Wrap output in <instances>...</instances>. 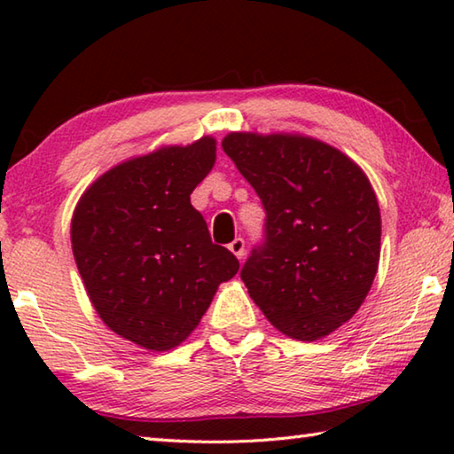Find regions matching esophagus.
Listing matches in <instances>:
<instances>
[{
    "label": "esophagus",
    "mask_w": 454,
    "mask_h": 454,
    "mask_svg": "<svg viewBox=\"0 0 454 454\" xmlns=\"http://www.w3.org/2000/svg\"><path fill=\"white\" fill-rule=\"evenodd\" d=\"M228 248H230V252H232V254H234L238 260H242L244 254H246V244H244L242 238H234V240L230 242Z\"/></svg>",
    "instance_id": "esophagus-1"
}]
</instances>
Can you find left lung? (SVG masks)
I'll list each match as a JSON object with an SVG mask.
<instances>
[{
    "label": "left lung",
    "mask_w": 454,
    "mask_h": 454,
    "mask_svg": "<svg viewBox=\"0 0 454 454\" xmlns=\"http://www.w3.org/2000/svg\"><path fill=\"white\" fill-rule=\"evenodd\" d=\"M222 148L266 210L240 278L290 338L318 340L355 317L379 270L380 208L364 172L298 134L232 132Z\"/></svg>",
    "instance_id": "1"
}]
</instances>
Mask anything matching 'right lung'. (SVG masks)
<instances>
[{
	"mask_svg": "<svg viewBox=\"0 0 454 454\" xmlns=\"http://www.w3.org/2000/svg\"><path fill=\"white\" fill-rule=\"evenodd\" d=\"M216 162V140L168 145L121 162L83 192L72 250L104 325L148 350L186 340L236 256L210 240L190 194Z\"/></svg>",
	"mask_w": 454,
	"mask_h": 454,
	"instance_id": "add662e5",
	"label": "right lung"
}]
</instances>
